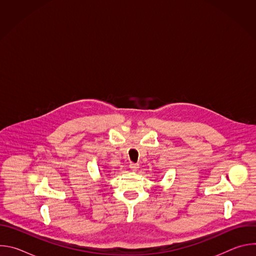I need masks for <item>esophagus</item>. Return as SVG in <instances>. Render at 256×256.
<instances>
[{
    "label": "esophagus",
    "instance_id": "esophagus-1",
    "mask_svg": "<svg viewBox=\"0 0 256 256\" xmlns=\"http://www.w3.org/2000/svg\"><path fill=\"white\" fill-rule=\"evenodd\" d=\"M130 168L132 171H136L138 168V163H132V162H130Z\"/></svg>",
    "mask_w": 256,
    "mask_h": 256
}]
</instances>
